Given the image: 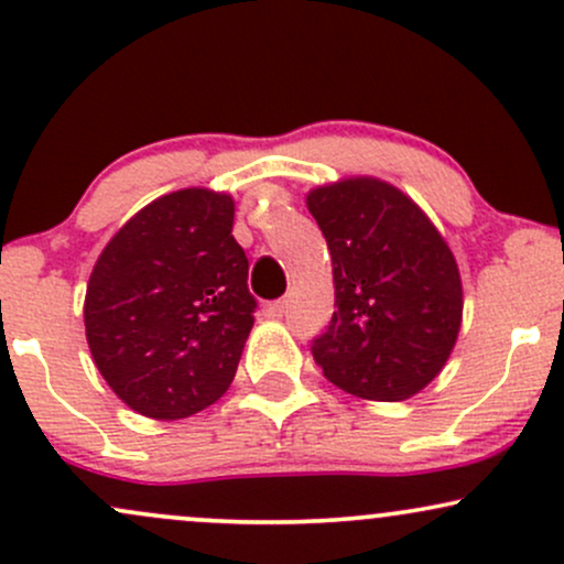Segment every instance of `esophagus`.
Instances as JSON below:
<instances>
[{
	"label": "esophagus",
	"mask_w": 564,
	"mask_h": 564,
	"mask_svg": "<svg viewBox=\"0 0 564 564\" xmlns=\"http://www.w3.org/2000/svg\"><path fill=\"white\" fill-rule=\"evenodd\" d=\"M283 313H286V302H283V300L270 302V305L264 307V315H268V318H281Z\"/></svg>",
	"instance_id": "34e87169"
}]
</instances>
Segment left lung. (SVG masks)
I'll use <instances>...</instances> for the list:
<instances>
[{
    "label": "left lung",
    "instance_id": "1",
    "mask_svg": "<svg viewBox=\"0 0 564 564\" xmlns=\"http://www.w3.org/2000/svg\"><path fill=\"white\" fill-rule=\"evenodd\" d=\"M332 257L334 311L313 339L324 377L369 401H404L444 369L463 321L460 270L423 208L375 176L307 192Z\"/></svg>",
    "mask_w": 564,
    "mask_h": 564
}]
</instances>
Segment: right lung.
<instances>
[{
    "mask_svg": "<svg viewBox=\"0 0 564 564\" xmlns=\"http://www.w3.org/2000/svg\"><path fill=\"white\" fill-rule=\"evenodd\" d=\"M232 219L225 192H171L131 216L90 272L93 361L144 417H189L230 388L257 311Z\"/></svg>",
    "mask_w": 564,
    "mask_h": 564,
    "instance_id": "1",
    "label": "right lung"
}]
</instances>
